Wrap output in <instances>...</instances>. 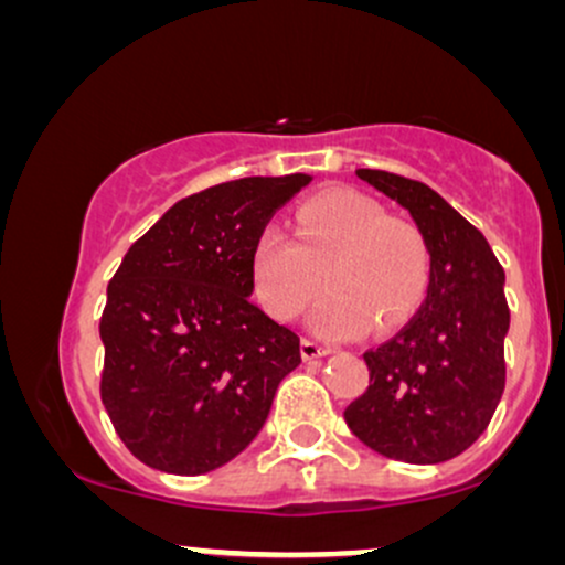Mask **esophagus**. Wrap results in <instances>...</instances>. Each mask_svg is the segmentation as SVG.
Masks as SVG:
<instances>
[{
  "mask_svg": "<svg viewBox=\"0 0 565 565\" xmlns=\"http://www.w3.org/2000/svg\"><path fill=\"white\" fill-rule=\"evenodd\" d=\"M327 353H329V348L321 345V342L308 340V337H305V340H302V359H305V361L321 359V355H327Z\"/></svg>",
  "mask_w": 565,
  "mask_h": 565,
  "instance_id": "34e87169",
  "label": "esophagus"
}]
</instances>
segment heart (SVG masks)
Returning <instances> with one entry per match:
<instances>
[{
  "label": "heart",
  "instance_id": "obj_1",
  "mask_svg": "<svg viewBox=\"0 0 565 565\" xmlns=\"http://www.w3.org/2000/svg\"><path fill=\"white\" fill-rule=\"evenodd\" d=\"M430 274L423 233L387 217L361 191L334 188L297 210L295 236L268 225L252 255L255 295L265 313L291 321L319 297L310 323L327 337H361L377 323L393 329L414 313Z\"/></svg>",
  "mask_w": 565,
  "mask_h": 565
}]
</instances>
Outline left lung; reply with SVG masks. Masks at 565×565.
Instances as JSON below:
<instances>
[{"label": "left lung", "instance_id": "1", "mask_svg": "<svg viewBox=\"0 0 565 565\" xmlns=\"http://www.w3.org/2000/svg\"><path fill=\"white\" fill-rule=\"evenodd\" d=\"M355 174L408 210L430 252V284L412 321L364 353L369 387L345 423L391 459L446 462L481 438L504 393V268L433 188L382 170Z\"/></svg>", "mask_w": 565, "mask_h": 565}]
</instances>
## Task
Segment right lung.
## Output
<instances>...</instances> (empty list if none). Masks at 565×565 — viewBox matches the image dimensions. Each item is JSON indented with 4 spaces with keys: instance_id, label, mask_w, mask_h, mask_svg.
I'll return each instance as SVG.
<instances>
[{
    "instance_id": "add662e5",
    "label": "right lung",
    "mask_w": 565,
    "mask_h": 565,
    "mask_svg": "<svg viewBox=\"0 0 565 565\" xmlns=\"http://www.w3.org/2000/svg\"><path fill=\"white\" fill-rule=\"evenodd\" d=\"M310 174L180 199L129 246L100 316V398L148 468L201 476L255 440L300 337L252 300L255 244Z\"/></svg>"
}]
</instances>
